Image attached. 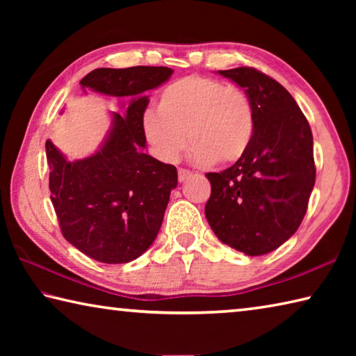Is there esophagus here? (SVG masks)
<instances>
[{
	"instance_id": "34e87169",
	"label": "esophagus",
	"mask_w": 356,
	"mask_h": 356,
	"mask_svg": "<svg viewBox=\"0 0 356 356\" xmlns=\"http://www.w3.org/2000/svg\"><path fill=\"white\" fill-rule=\"evenodd\" d=\"M191 176V172L188 170H184V168H179V182H184Z\"/></svg>"
}]
</instances>
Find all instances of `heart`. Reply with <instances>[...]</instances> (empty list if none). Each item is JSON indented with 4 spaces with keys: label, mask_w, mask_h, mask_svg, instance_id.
<instances>
[{
    "label": "heart",
    "mask_w": 356,
    "mask_h": 356,
    "mask_svg": "<svg viewBox=\"0 0 356 356\" xmlns=\"http://www.w3.org/2000/svg\"><path fill=\"white\" fill-rule=\"evenodd\" d=\"M143 135L161 161H176L188 140L197 163H234L254 135L252 106L242 89L190 75L161 91L156 113L143 118Z\"/></svg>",
    "instance_id": "obj_1"
}]
</instances>
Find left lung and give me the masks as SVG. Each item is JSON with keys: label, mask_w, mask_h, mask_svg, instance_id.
<instances>
[{"label": "left lung", "mask_w": 356, "mask_h": 356, "mask_svg": "<svg viewBox=\"0 0 356 356\" xmlns=\"http://www.w3.org/2000/svg\"><path fill=\"white\" fill-rule=\"evenodd\" d=\"M248 95L254 135L242 159L206 174L212 193L206 218L222 243L262 256L291 238L303 221L316 184L312 134L297 102L252 67L218 70Z\"/></svg>", "instance_id": "obj_1"}]
</instances>
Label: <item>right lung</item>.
Instances as JSON below:
<instances>
[{
	"label": "right lung",
	"instance_id": "right-lung-1",
	"mask_svg": "<svg viewBox=\"0 0 356 356\" xmlns=\"http://www.w3.org/2000/svg\"><path fill=\"white\" fill-rule=\"evenodd\" d=\"M170 67L136 65L95 69L81 89L130 99L125 114L111 111V127L92 155L69 161L50 140L51 202L64 238L83 254L104 264H127L146 251L159 234L176 166L144 154L143 116L150 89L170 80Z\"/></svg>",
	"mask_w": 356,
	"mask_h": 356
}]
</instances>
